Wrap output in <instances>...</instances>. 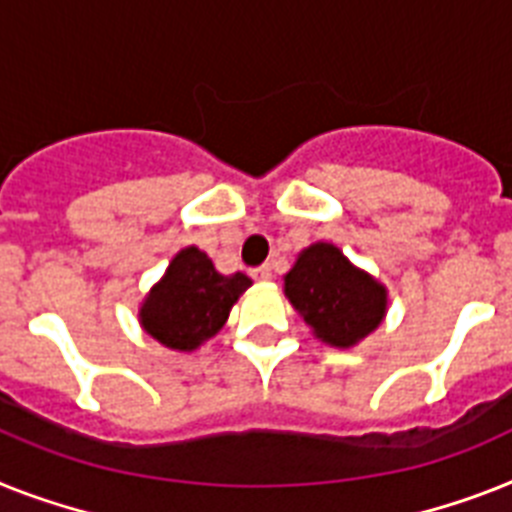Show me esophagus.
<instances>
[{
    "mask_svg": "<svg viewBox=\"0 0 512 512\" xmlns=\"http://www.w3.org/2000/svg\"><path fill=\"white\" fill-rule=\"evenodd\" d=\"M251 277L256 282H269L274 277L272 274V266L264 264V266H256V269H251Z\"/></svg>",
    "mask_w": 512,
    "mask_h": 512,
    "instance_id": "esophagus-1",
    "label": "esophagus"
}]
</instances>
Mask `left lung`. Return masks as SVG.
I'll list each match as a JSON object with an SVG mask.
<instances>
[{
	"mask_svg": "<svg viewBox=\"0 0 512 512\" xmlns=\"http://www.w3.org/2000/svg\"><path fill=\"white\" fill-rule=\"evenodd\" d=\"M285 298L329 348H356L387 316V287L332 243L303 248L285 274Z\"/></svg>",
	"mask_w": 512,
	"mask_h": 512,
	"instance_id": "left-lung-1",
	"label": "left lung"
}]
</instances>
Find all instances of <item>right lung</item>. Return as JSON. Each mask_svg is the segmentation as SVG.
Returning <instances> with one entry per match:
<instances>
[{
  "label": "right lung",
  "mask_w": 512,
  "mask_h": 512,
  "mask_svg": "<svg viewBox=\"0 0 512 512\" xmlns=\"http://www.w3.org/2000/svg\"><path fill=\"white\" fill-rule=\"evenodd\" d=\"M251 285L243 272L219 274L201 248L188 246L172 256L162 280L146 293L138 322L164 348L193 353L225 327L232 306Z\"/></svg>",
  "instance_id": "right-lung-1"
}]
</instances>
